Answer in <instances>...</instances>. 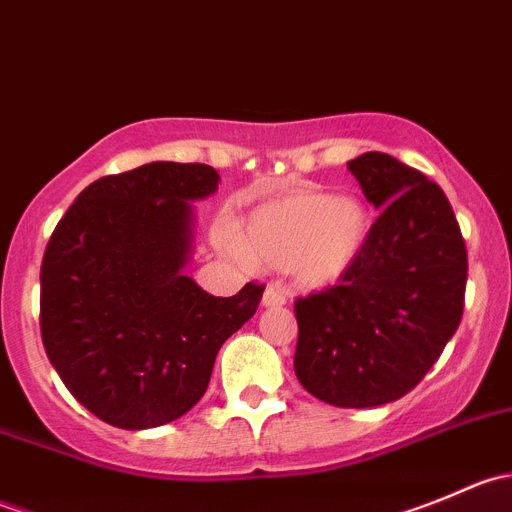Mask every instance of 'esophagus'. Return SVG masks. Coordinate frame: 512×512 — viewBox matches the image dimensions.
Masks as SVG:
<instances>
[{
	"instance_id": "1",
	"label": "esophagus",
	"mask_w": 512,
	"mask_h": 512,
	"mask_svg": "<svg viewBox=\"0 0 512 512\" xmlns=\"http://www.w3.org/2000/svg\"><path fill=\"white\" fill-rule=\"evenodd\" d=\"M262 304L265 307H282V304H287V294L277 285H270L265 289V294H262Z\"/></svg>"
}]
</instances>
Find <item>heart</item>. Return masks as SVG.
<instances>
[{
  "label": "heart",
  "mask_w": 512,
  "mask_h": 512,
  "mask_svg": "<svg viewBox=\"0 0 512 512\" xmlns=\"http://www.w3.org/2000/svg\"><path fill=\"white\" fill-rule=\"evenodd\" d=\"M369 232V210L359 198L297 190L252 210L242 240L225 232V247L242 262L289 267L299 285L317 289L352 270Z\"/></svg>",
  "instance_id": "b5f03b06"
}]
</instances>
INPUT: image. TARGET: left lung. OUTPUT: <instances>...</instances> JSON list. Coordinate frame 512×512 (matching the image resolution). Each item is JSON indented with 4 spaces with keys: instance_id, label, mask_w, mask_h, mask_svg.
Segmentation results:
<instances>
[{
    "instance_id": "1",
    "label": "left lung",
    "mask_w": 512,
    "mask_h": 512,
    "mask_svg": "<svg viewBox=\"0 0 512 512\" xmlns=\"http://www.w3.org/2000/svg\"><path fill=\"white\" fill-rule=\"evenodd\" d=\"M381 210L342 282L294 302L299 384L342 409L409 394L463 317L468 252L446 193L421 170L371 151L349 160Z\"/></svg>"
}]
</instances>
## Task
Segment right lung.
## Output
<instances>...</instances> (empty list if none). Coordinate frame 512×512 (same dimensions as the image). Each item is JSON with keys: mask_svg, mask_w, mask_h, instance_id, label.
Listing matches in <instances>:
<instances>
[{"mask_svg": "<svg viewBox=\"0 0 512 512\" xmlns=\"http://www.w3.org/2000/svg\"><path fill=\"white\" fill-rule=\"evenodd\" d=\"M205 163L156 160L103 175L56 225L41 262V342L91 414L141 431L188 414L227 337L265 287L213 297L185 275L193 205L218 190Z\"/></svg>", "mask_w": 512, "mask_h": 512, "instance_id": "obj_1", "label": "right lung"}]
</instances>
